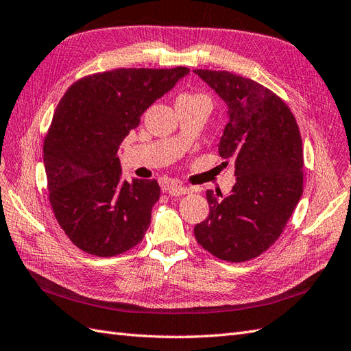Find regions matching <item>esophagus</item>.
Returning a JSON list of instances; mask_svg holds the SVG:
<instances>
[{
	"label": "esophagus",
	"instance_id": "esophagus-1",
	"mask_svg": "<svg viewBox=\"0 0 351 351\" xmlns=\"http://www.w3.org/2000/svg\"><path fill=\"white\" fill-rule=\"evenodd\" d=\"M165 191L169 193V195H173V197H182V195H186V193L191 192L189 188H184V186L176 184V183L167 184L165 186Z\"/></svg>",
	"mask_w": 351,
	"mask_h": 351
}]
</instances>
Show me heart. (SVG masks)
<instances>
[{"label": "heart", "instance_id": "1", "mask_svg": "<svg viewBox=\"0 0 351 351\" xmlns=\"http://www.w3.org/2000/svg\"><path fill=\"white\" fill-rule=\"evenodd\" d=\"M180 97H202V96H193V95H183Z\"/></svg>", "mask_w": 351, "mask_h": 351}]
</instances>
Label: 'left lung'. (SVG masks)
I'll return each mask as SVG.
<instances>
[{"mask_svg": "<svg viewBox=\"0 0 351 351\" xmlns=\"http://www.w3.org/2000/svg\"><path fill=\"white\" fill-rule=\"evenodd\" d=\"M227 105L219 154L236 162L228 195L207 191L210 213L198 243L221 260L255 258L275 243L303 192V150L290 108L264 85L216 70H193Z\"/></svg>", "mask_w": 351, "mask_h": 351, "instance_id": "1", "label": "left lung"}]
</instances>
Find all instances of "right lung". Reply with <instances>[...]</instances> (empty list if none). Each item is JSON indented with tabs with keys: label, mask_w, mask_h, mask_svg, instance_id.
Listing matches in <instances>:
<instances>
[{
	"label": "right lung",
	"mask_w": 351,
	"mask_h": 351,
	"mask_svg": "<svg viewBox=\"0 0 351 351\" xmlns=\"http://www.w3.org/2000/svg\"><path fill=\"white\" fill-rule=\"evenodd\" d=\"M189 69H115L76 81L60 100L43 144L49 201L60 227L84 252L114 256L143 240L156 180H123L117 153L156 100Z\"/></svg>",
	"instance_id": "obj_1"
}]
</instances>
